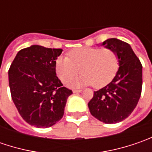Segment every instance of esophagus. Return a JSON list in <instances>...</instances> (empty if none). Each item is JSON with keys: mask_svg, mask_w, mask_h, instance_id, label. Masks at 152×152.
Segmentation results:
<instances>
[{"mask_svg": "<svg viewBox=\"0 0 152 152\" xmlns=\"http://www.w3.org/2000/svg\"><path fill=\"white\" fill-rule=\"evenodd\" d=\"M81 91H82V90H73V93H79Z\"/></svg>", "mask_w": 152, "mask_h": 152, "instance_id": "esophagus-1", "label": "esophagus"}]
</instances>
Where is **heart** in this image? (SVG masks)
Wrapping results in <instances>:
<instances>
[{
  "instance_id": "heart-1",
  "label": "heart",
  "mask_w": 152,
  "mask_h": 152,
  "mask_svg": "<svg viewBox=\"0 0 152 152\" xmlns=\"http://www.w3.org/2000/svg\"><path fill=\"white\" fill-rule=\"evenodd\" d=\"M119 67L117 52L109 48H80L71 51L67 56H60L56 61V70L59 79L65 84L78 74L80 79L70 83L71 86L93 85L101 88L113 79Z\"/></svg>"
}]
</instances>
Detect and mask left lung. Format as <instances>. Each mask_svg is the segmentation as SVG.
<instances>
[{
	"mask_svg": "<svg viewBox=\"0 0 152 152\" xmlns=\"http://www.w3.org/2000/svg\"><path fill=\"white\" fill-rule=\"evenodd\" d=\"M102 45L117 52L119 68L111 83L94 91L88 107L93 117L111 124L127 118L136 107L142 90V64L124 41L108 39Z\"/></svg>",
	"mask_w": 152,
	"mask_h": 152,
	"instance_id": "1",
	"label": "left lung"
}]
</instances>
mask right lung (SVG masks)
<instances>
[{"label":"right lung","instance_id":"right-lung-1","mask_svg":"<svg viewBox=\"0 0 152 152\" xmlns=\"http://www.w3.org/2000/svg\"><path fill=\"white\" fill-rule=\"evenodd\" d=\"M61 49L31 45L18 52L8 71L12 99L20 116L30 125L48 128L63 117L73 91L61 84L56 60Z\"/></svg>","mask_w":152,"mask_h":152}]
</instances>
